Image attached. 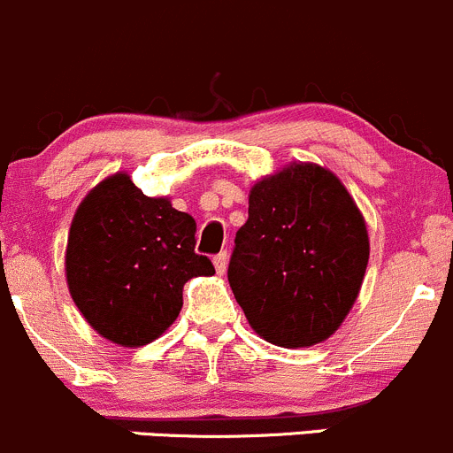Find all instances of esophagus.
Listing matches in <instances>:
<instances>
[{
    "instance_id": "obj_1",
    "label": "esophagus",
    "mask_w": 453,
    "mask_h": 453,
    "mask_svg": "<svg viewBox=\"0 0 453 453\" xmlns=\"http://www.w3.org/2000/svg\"><path fill=\"white\" fill-rule=\"evenodd\" d=\"M226 253H220L213 257V265H216V273L218 274H225L226 273Z\"/></svg>"
}]
</instances>
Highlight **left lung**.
<instances>
[{
    "mask_svg": "<svg viewBox=\"0 0 453 453\" xmlns=\"http://www.w3.org/2000/svg\"><path fill=\"white\" fill-rule=\"evenodd\" d=\"M366 220L342 180L295 161L250 188L228 283L265 342L314 347L338 331L365 281Z\"/></svg>",
    "mask_w": 453,
    "mask_h": 453,
    "instance_id": "left-lung-1",
    "label": "left lung"
}]
</instances>
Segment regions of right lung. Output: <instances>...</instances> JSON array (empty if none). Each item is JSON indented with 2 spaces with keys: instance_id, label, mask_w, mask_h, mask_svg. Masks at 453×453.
<instances>
[{
  "instance_id": "obj_1",
  "label": "right lung",
  "mask_w": 453,
  "mask_h": 453,
  "mask_svg": "<svg viewBox=\"0 0 453 453\" xmlns=\"http://www.w3.org/2000/svg\"><path fill=\"white\" fill-rule=\"evenodd\" d=\"M196 220L115 172L73 213L65 249L69 295L93 331L119 347L150 344L179 316L183 286L211 277L194 253Z\"/></svg>"
}]
</instances>
